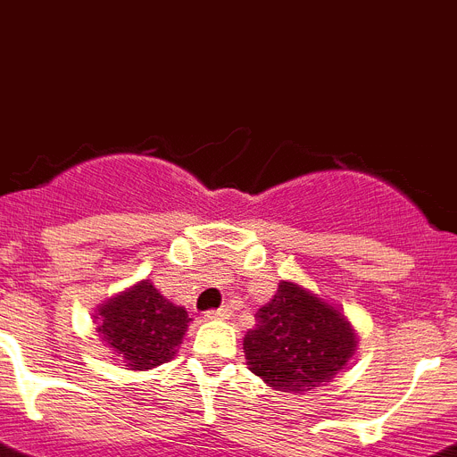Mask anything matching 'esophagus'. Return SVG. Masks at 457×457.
<instances>
[{"label": "esophagus", "mask_w": 457, "mask_h": 457, "mask_svg": "<svg viewBox=\"0 0 457 457\" xmlns=\"http://www.w3.org/2000/svg\"><path fill=\"white\" fill-rule=\"evenodd\" d=\"M229 310L228 307H219V310H209L207 319H228Z\"/></svg>", "instance_id": "obj_1"}]
</instances>
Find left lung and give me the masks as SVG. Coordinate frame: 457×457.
<instances>
[{"label": "left lung", "mask_w": 457, "mask_h": 457, "mask_svg": "<svg viewBox=\"0 0 457 457\" xmlns=\"http://www.w3.org/2000/svg\"><path fill=\"white\" fill-rule=\"evenodd\" d=\"M254 319L257 326L244 339L245 360L278 392L326 385L355 353L357 337L344 314L294 282H279Z\"/></svg>", "instance_id": "8db88e82"}]
</instances>
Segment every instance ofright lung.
<instances>
[{
	"mask_svg": "<svg viewBox=\"0 0 457 457\" xmlns=\"http://www.w3.org/2000/svg\"><path fill=\"white\" fill-rule=\"evenodd\" d=\"M97 332L129 369H152L170 361L188 326L184 307L172 305L143 279L100 310Z\"/></svg>",
	"mask_w": 457,
	"mask_h": 457,
	"instance_id": "add662e5",
	"label": "right lung"
}]
</instances>
